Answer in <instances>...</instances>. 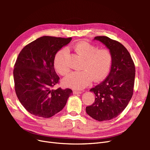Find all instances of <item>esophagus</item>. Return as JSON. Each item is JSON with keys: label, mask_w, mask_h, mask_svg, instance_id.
I'll list each match as a JSON object with an SVG mask.
<instances>
[{"label": "esophagus", "mask_w": 150, "mask_h": 150, "mask_svg": "<svg viewBox=\"0 0 150 150\" xmlns=\"http://www.w3.org/2000/svg\"><path fill=\"white\" fill-rule=\"evenodd\" d=\"M81 91H73V94H81Z\"/></svg>", "instance_id": "1"}]
</instances>
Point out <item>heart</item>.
Returning a JSON list of instances; mask_svg holds the SVG:
<instances>
[{
    "label": "heart",
    "mask_w": 150,
    "mask_h": 150,
    "mask_svg": "<svg viewBox=\"0 0 150 150\" xmlns=\"http://www.w3.org/2000/svg\"><path fill=\"white\" fill-rule=\"evenodd\" d=\"M75 51L84 58L81 68L83 70L72 72L63 80L67 87L82 89L90 84L93 80L99 81L104 79L110 71L112 55L108 49H99L94 45L81 41L74 46ZM69 54L67 48L57 51L54 57V66L61 75H67L70 71L66 58Z\"/></svg>",
    "instance_id": "1"
}]
</instances>
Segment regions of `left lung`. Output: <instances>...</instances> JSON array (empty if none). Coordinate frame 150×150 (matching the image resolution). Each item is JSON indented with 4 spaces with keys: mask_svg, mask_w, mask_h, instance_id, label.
Instances as JSON below:
<instances>
[{
    "mask_svg": "<svg viewBox=\"0 0 150 150\" xmlns=\"http://www.w3.org/2000/svg\"><path fill=\"white\" fill-rule=\"evenodd\" d=\"M94 40L105 45L112 55L110 74L104 81L91 89L94 103L86 108L87 114L99 121L112 120L121 113L133 94L135 66L130 54L120 42L106 36Z\"/></svg>",
    "mask_w": 150,
    "mask_h": 150,
    "instance_id": "left-lung-1",
    "label": "left lung"
}]
</instances>
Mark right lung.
Returning <instances> with one entry per match:
<instances>
[{"label": "right lung", "instance_id": "1", "mask_svg": "<svg viewBox=\"0 0 150 150\" xmlns=\"http://www.w3.org/2000/svg\"><path fill=\"white\" fill-rule=\"evenodd\" d=\"M72 38L42 36L22 49L13 69L15 91L19 101L30 114L50 117L61 111L71 89H52L59 83L54 57Z\"/></svg>", "mask_w": 150, "mask_h": 150}]
</instances>
